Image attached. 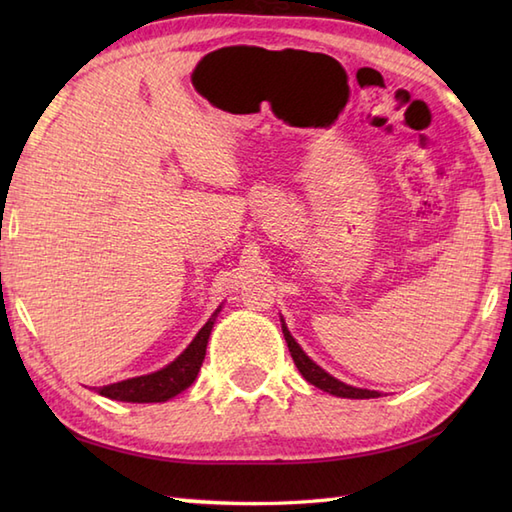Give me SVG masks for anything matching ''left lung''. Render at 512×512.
<instances>
[{
    "label": "left lung",
    "instance_id": "obj_1",
    "mask_svg": "<svg viewBox=\"0 0 512 512\" xmlns=\"http://www.w3.org/2000/svg\"><path fill=\"white\" fill-rule=\"evenodd\" d=\"M281 330H284V336H286V343H288V350L292 354V361H295L297 369L301 372V376L308 380L310 385L319 387L323 391H328V394L332 396H339V398H378L380 394L378 391H372V389H361V387H352V385H345L341 383L339 378L330 376L325 369H321L317 363L312 361V358L301 350L299 343L292 339V334L288 332L286 323H281Z\"/></svg>",
    "mask_w": 512,
    "mask_h": 512
}]
</instances>
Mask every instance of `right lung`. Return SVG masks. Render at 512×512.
<instances>
[{
    "mask_svg": "<svg viewBox=\"0 0 512 512\" xmlns=\"http://www.w3.org/2000/svg\"><path fill=\"white\" fill-rule=\"evenodd\" d=\"M220 308L213 312V317L204 323V328L195 334V339L176 361L158 369L154 374L127 378L121 380V383L105 385L99 389V394L123 402H165L173 396H178L180 391H184L193 383L195 376L200 372L206 354V343H209L213 323Z\"/></svg>",
    "mask_w": 512,
    "mask_h": 512,
    "instance_id": "add662e5",
    "label": "right lung"
}]
</instances>
